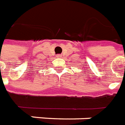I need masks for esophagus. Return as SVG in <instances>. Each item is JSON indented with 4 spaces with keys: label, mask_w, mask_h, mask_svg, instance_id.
Segmentation results:
<instances>
[{
    "label": "esophagus",
    "mask_w": 125,
    "mask_h": 125,
    "mask_svg": "<svg viewBox=\"0 0 125 125\" xmlns=\"http://www.w3.org/2000/svg\"><path fill=\"white\" fill-rule=\"evenodd\" d=\"M56 57H57V58H61V54H58V55H56Z\"/></svg>",
    "instance_id": "obj_1"
}]
</instances>
